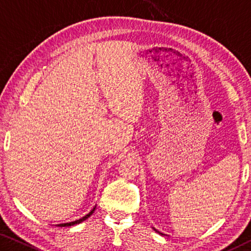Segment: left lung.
<instances>
[{"label":"left lung","instance_id":"8db88e82","mask_svg":"<svg viewBox=\"0 0 251 251\" xmlns=\"http://www.w3.org/2000/svg\"><path fill=\"white\" fill-rule=\"evenodd\" d=\"M152 229H154V230H155V231H156V232H158V233H159V235H164V233H163V232H159V231H158V230H156V229H155V228H154V227H152ZM164 236H165V235H164Z\"/></svg>","mask_w":251,"mask_h":251}]
</instances>
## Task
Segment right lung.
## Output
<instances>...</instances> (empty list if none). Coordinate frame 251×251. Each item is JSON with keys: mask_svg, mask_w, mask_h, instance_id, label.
<instances>
[{"mask_svg": "<svg viewBox=\"0 0 251 251\" xmlns=\"http://www.w3.org/2000/svg\"><path fill=\"white\" fill-rule=\"evenodd\" d=\"M95 208H96V206H94L93 207V209L88 212L87 215H85L84 217H82V218H79V219H77V220H74V222H71V223H64V224H57L56 226H58V227H69V226H74V225H77V224H80V223H83L84 220H86L88 217H91V215L93 214V212H94V210H95Z\"/></svg>", "mask_w": 251, "mask_h": 251, "instance_id": "1", "label": "right lung"}]
</instances>
